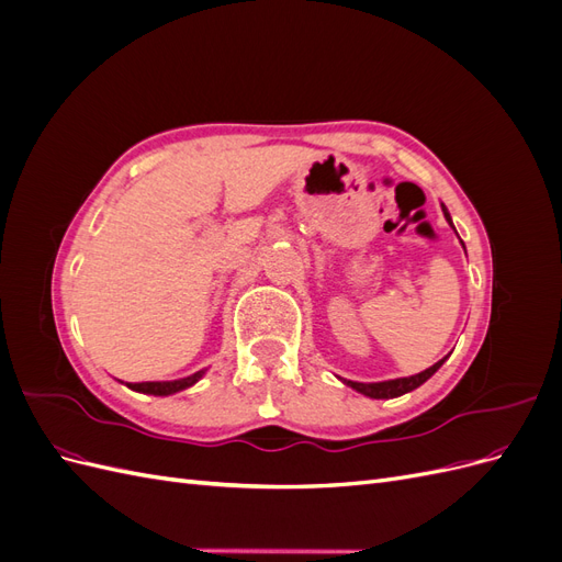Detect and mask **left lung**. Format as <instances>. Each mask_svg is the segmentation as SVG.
<instances>
[{
  "label": "left lung",
  "mask_w": 562,
  "mask_h": 562,
  "mask_svg": "<svg viewBox=\"0 0 562 562\" xmlns=\"http://www.w3.org/2000/svg\"><path fill=\"white\" fill-rule=\"evenodd\" d=\"M443 213H446V220L448 223L452 225V220H450V213H448V209L443 206ZM448 359V356H446ZM446 359H440L438 363H434L431 368H427L424 372H419V375H413V378H398V380H386V382H372V384H363V382H351V380H345V384L347 386H351V389H356V391H361V394H366V396H370V398H396V396H403V394H407V391H413V389H417L419 384H424L427 382L434 372L446 363Z\"/></svg>",
  "instance_id": "left-lung-1"
}]
</instances>
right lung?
<instances>
[{
	"mask_svg": "<svg viewBox=\"0 0 562 562\" xmlns=\"http://www.w3.org/2000/svg\"><path fill=\"white\" fill-rule=\"evenodd\" d=\"M203 375V370L194 372L190 378H182V380H173V382H135V384H126L133 391H143V394H151V396H168V394H176V391H182L187 386H192L194 382H199Z\"/></svg>",
	"mask_w": 562,
	"mask_h": 562,
	"instance_id": "add662e5",
	"label": "right lung"
}]
</instances>
